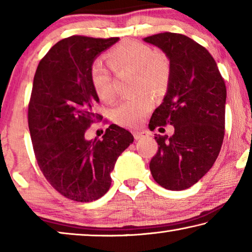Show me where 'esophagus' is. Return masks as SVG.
<instances>
[{
	"mask_svg": "<svg viewBox=\"0 0 252 252\" xmlns=\"http://www.w3.org/2000/svg\"><path fill=\"white\" fill-rule=\"evenodd\" d=\"M133 136H134L135 140H140V139H142V138H147L148 132L147 131H142V130L133 131Z\"/></svg>",
	"mask_w": 252,
	"mask_h": 252,
	"instance_id": "34e87169",
	"label": "esophagus"
}]
</instances>
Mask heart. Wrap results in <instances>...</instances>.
Masks as SVG:
<instances>
[{"mask_svg": "<svg viewBox=\"0 0 252 252\" xmlns=\"http://www.w3.org/2000/svg\"><path fill=\"white\" fill-rule=\"evenodd\" d=\"M106 60L113 70L136 72V88L139 90L147 88L160 93L168 83L170 67L167 59L155 53L150 46L140 41L126 40L117 44L106 54ZM91 84L101 101L111 103L116 99L109 71L100 63H95L92 67ZM152 106V96L149 93H142L123 101L114 110V120L123 126H135L150 112Z\"/></svg>", "mask_w": 252, "mask_h": 252, "instance_id": "heart-1", "label": "heart"}]
</instances>
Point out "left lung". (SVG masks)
Returning <instances> with one entry per match:
<instances>
[{
  "label": "left lung",
  "instance_id": "left-lung-1",
  "mask_svg": "<svg viewBox=\"0 0 252 252\" xmlns=\"http://www.w3.org/2000/svg\"><path fill=\"white\" fill-rule=\"evenodd\" d=\"M170 60L168 91L153 112L151 129L171 125V136L155 134L158 151L150 171L158 185L185 190L215 163L224 136V80L206 48L183 34L164 32L144 37Z\"/></svg>",
  "mask_w": 252,
  "mask_h": 252
}]
</instances>
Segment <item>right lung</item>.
<instances>
[{"label":"right lung","instance_id":"add662e5","mask_svg":"<svg viewBox=\"0 0 252 252\" xmlns=\"http://www.w3.org/2000/svg\"><path fill=\"white\" fill-rule=\"evenodd\" d=\"M118 40L65 37L44 55L34 75L28 110L34 155L50 185L73 201L104 195L118 157L133 142V135L116 125L101 140L85 138L89 127L103 118L95 112L93 61Z\"/></svg>","mask_w":252,"mask_h":252}]
</instances>
